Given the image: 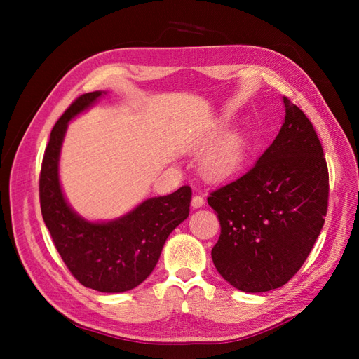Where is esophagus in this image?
Here are the masks:
<instances>
[{"label": "esophagus", "mask_w": 359, "mask_h": 359, "mask_svg": "<svg viewBox=\"0 0 359 359\" xmlns=\"http://www.w3.org/2000/svg\"><path fill=\"white\" fill-rule=\"evenodd\" d=\"M205 205V199L203 196H201V194H194L193 199H191V206L193 208H201V206Z\"/></svg>", "instance_id": "obj_1"}]
</instances>
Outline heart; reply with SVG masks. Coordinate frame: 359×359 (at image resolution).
Instances as JSON below:
<instances>
[{"label": "heart", "instance_id": "obj_1", "mask_svg": "<svg viewBox=\"0 0 359 359\" xmlns=\"http://www.w3.org/2000/svg\"><path fill=\"white\" fill-rule=\"evenodd\" d=\"M224 123L219 121L206 130L205 133L193 139L190 149H202L210 145L212 140L224 130ZM245 157V144L241 135L231 133L222 139L206 151L201 160V169L203 175L211 181H224L233 177L241 169Z\"/></svg>", "mask_w": 359, "mask_h": 359}]
</instances>
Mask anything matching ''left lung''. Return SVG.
I'll return each mask as SVG.
<instances>
[{"label": "left lung", "mask_w": 359, "mask_h": 359, "mask_svg": "<svg viewBox=\"0 0 359 359\" xmlns=\"http://www.w3.org/2000/svg\"><path fill=\"white\" fill-rule=\"evenodd\" d=\"M283 103L274 142L247 173L208 198L222 227L212 262L243 292L286 285L306 262L327 215L330 178L320 140L306 114L287 97Z\"/></svg>", "instance_id": "left-lung-1"}]
</instances>
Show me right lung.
I'll return each instance as SVG.
<instances>
[{"instance_id":"add662e5","label":"right lung","mask_w":359,"mask_h":359,"mask_svg":"<svg viewBox=\"0 0 359 359\" xmlns=\"http://www.w3.org/2000/svg\"><path fill=\"white\" fill-rule=\"evenodd\" d=\"M104 93L78 97L53 126L40 172V206L58 253L85 287L106 293L132 290L153 273L161 248L189 217L191 189L151 198L111 222H88L76 214L60 184V153L70 119L88 109Z\"/></svg>"}]
</instances>
